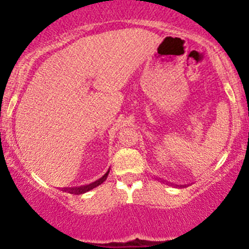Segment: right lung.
<instances>
[{
  "label": "right lung",
  "instance_id": "obj_1",
  "mask_svg": "<svg viewBox=\"0 0 249 249\" xmlns=\"http://www.w3.org/2000/svg\"><path fill=\"white\" fill-rule=\"evenodd\" d=\"M108 173H109V171H107V172L105 173V176H102V177H101L98 181L93 182V183H91V184H87V186L74 187V188H63V190L68 191L70 193H74V195H81V193H85V192H87V191L93 190L94 187H97V186H100L101 183H103V182L106 181L107 176H108Z\"/></svg>",
  "mask_w": 249,
  "mask_h": 249
}]
</instances>
